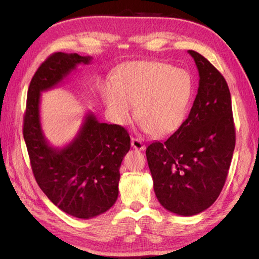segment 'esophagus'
Returning a JSON list of instances; mask_svg holds the SVG:
<instances>
[{"label":"esophagus","instance_id":"34e87169","mask_svg":"<svg viewBox=\"0 0 259 259\" xmlns=\"http://www.w3.org/2000/svg\"><path fill=\"white\" fill-rule=\"evenodd\" d=\"M131 146H133L135 150H137V151L145 150V145H144L142 140L138 138H131Z\"/></svg>","mask_w":259,"mask_h":259}]
</instances>
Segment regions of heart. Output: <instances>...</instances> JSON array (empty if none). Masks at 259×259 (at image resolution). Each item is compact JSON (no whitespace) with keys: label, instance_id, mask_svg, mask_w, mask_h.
Here are the masks:
<instances>
[{"label":"heart","instance_id":"obj_1","mask_svg":"<svg viewBox=\"0 0 259 259\" xmlns=\"http://www.w3.org/2000/svg\"><path fill=\"white\" fill-rule=\"evenodd\" d=\"M191 75L160 61H134L122 67L115 84L104 89V100L117 124L136 117L153 137L176 131L185 120L192 98Z\"/></svg>","mask_w":259,"mask_h":259}]
</instances>
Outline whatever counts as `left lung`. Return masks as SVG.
Segmentation results:
<instances>
[{
	"label": "left lung",
	"instance_id": "obj_1",
	"mask_svg": "<svg viewBox=\"0 0 259 259\" xmlns=\"http://www.w3.org/2000/svg\"><path fill=\"white\" fill-rule=\"evenodd\" d=\"M199 71V89L187 119L164 142L146 148L162 207L179 216L208 209L224 187L235 147L229 85L198 52L188 50Z\"/></svg>",
	"mask_w": 259,
	"mask_h": 259
}]
</instances>
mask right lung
Wrapping results in <instances>:
<instances>
[{
	"instance_id": "obj_1",
	"label": "right lung",
	"mask_w": 259,
	"mask_h": 259,
	"mask_svg": "<svg viewBox=\"0 0 259 259\" xmlns=\"http://www.w3.org/2000/svg\"><path fill=\"white\" fill-rule=\"evenodd\" d=\"M91 57L56 52L48 57L30 81L24 115V139L30 165L43 193L52 203L73 217L89 219L115 203L119 195L120 166L130 150L123 126L100 123L93 113L63 148L51 146L40 120L41 93L63 82L77 65Z\"/></svg>"
}]
</instances>
